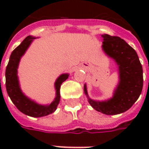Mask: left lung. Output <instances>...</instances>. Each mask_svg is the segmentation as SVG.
<instances>
[{"mask_svg":"<svg viewBox=\"0 0 149 149\" xmlns=\"http://www.w3.org/2000/svg\"><path fill=\"white\" fill-rule=\"evenodd\" d=\"M102 37V49L118 65V86L113 97L105 101L90 99L85 84L84 91L94 109L105 115H116L129 109L140 97L143 88V69L136 52L124 40L108 34Z\"/></svg>","mask_w":149,"mask_h":149,"instance_id":"1","label":"left lung"}]
</instances>
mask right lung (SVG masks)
Masks as SVG:
<instances>
[{"instance_id":"right-lung-1","label":"right lung","mask_w":149,"mask_h":149,"mask_svg":"<svg viewBox=\"0 0 149 149\" xmlns=\"http://www.w3.org/2000/svg\"><path fill=\"white\" fill-rule=\"evenodd\" d=\"M35 37L29 36L21 42L19 46L13 51L9 58V61L5 70V85L8 97L19 111L24 114L33 117H41L48 116L55 112L61 99L60 88L61 84L67 80L68 74H62L55 82L56 97L54 100L49 105H41L29 99L21 90L17 77V68L21 56L24 55L29 46Z\"/></svg>"}]
</instances>
